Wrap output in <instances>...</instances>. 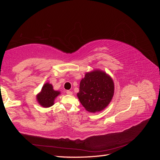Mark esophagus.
Wrapping results in <instances>:
<instances>
[{"label": "esophagus", "mask_w": 160, "mask_h": 160, "mask_svg": "<svg viewBox=\"0 0 160 160\" xmlns=\"http://www.w3.org/2000/svg\"><path fill=\"white\" fill-rule=\"evenodd\" d=\"M66 93H67V95H71L72 94V91H66Z\"/></svg>", "instance_id": "obj_1"}]
</instances>
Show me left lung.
<instances>
[{"label": "left lung", "mask_w": 160, "mask_h": 160, "mask_svg": "<svg viewBox=\"0 0 160 160\" xmlns=\"http://www.w3.org/2000/svg\"><path fill=\"white\" fill-rule=\"evenodd\" d=\"M114 94V83L105 72L94 70L86 72L81 79L77 97L85 109L91 113L103 110Z\"/></svg>", "instance_id": "left-lung-1"}]
</instances>
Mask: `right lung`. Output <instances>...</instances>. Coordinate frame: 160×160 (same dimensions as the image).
Wrapping results in <instances>:
<instances>
[{
    "label": "right lung",
    "mask_w": 160,
    "mask_h": 160,
    "mask_svg": "<svg viewBox=\"0 0 160 160\" xmlns=\"http://www.w3.org/2000/svg\"><path fill=\"white\" fill-rule=\"evenodd\" d=\"M60 91H55L52 85L49 83L42 86L41 91L37 95V100L43 108H49L54 105V101L60 94Z\"/></svg>",
    "instance_id": "obj_1"
}]
</instances>
